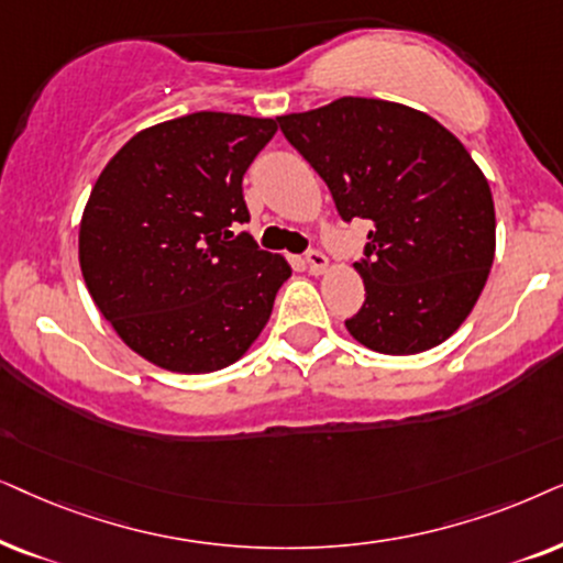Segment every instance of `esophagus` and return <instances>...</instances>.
<instances>
[{"label":"esophagus","instance_id":"34e87169","mask_svg":"<svg viewBox=\"0 0 563 563\" xmlns=\"http://www.w3.org/2000/svg\"><path fill=\"white\" fill-rule=\"evenodd\" d=\"M306 265H309V273L311 275H321L329 267V260H327L324 252L311 250L309 254H306Z\"/></svg>","mask_w":563,"mask_h":563}]
</instances>
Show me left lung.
I'll list each match as a JSON object with an SVG mask.
<instances>
[{
  "label": "left lung",
  "mask_w": 563,
  "mask_h": 563,
  "mask_svg": "<svg viewBox=\"0 0 563 563\" xmlns=\"http://www.w3.org/2000/svg\"><path fill=\"white\" fill-rule=\"evenodd\" d=\"M344 221H371L355 269L365 303L347 332L384 355H417L459 329L497 246L494 200L466 146L407 104L340 97L277 118Z\"/></svg>",
  "instance_id": "1"
}]
</instances>
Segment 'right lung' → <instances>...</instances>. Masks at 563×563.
I'll return each mask as SVG.
<instances>
[{
    "instance_id": "1",
    "label": "right lung",
    "mask_w": 563,
    "mask_h": 563,
    "mask_svg": "<svg viewBox=\"0 0 563 563\" xmlns=\"http://www.w3.org/2000/svg\"><path fill=\"white\" fill-rule=\"evenodd\" d=\"M277 120L192 112L136 133L108 162L79 223L89 296L120 340L172 373L236 363L290 277L280 254L234 234L242 179Z\"/></svg>"
}]
</instances>
